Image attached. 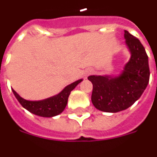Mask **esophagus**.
Here are the masks:
<instances>
[{
    "label": "esophagus",
    "mask_w": 157,
    "mask_h": 157,
    "mask_svg": "<svg viewBox=\"0 0 157 157\" xmlns=\"http://www.w3.org/2000/svg\"><path fill=\"white\" fill-rule=\"evenodd\" d=\"M90 74H91V71H86V73H85V76L86 77V76L88 75H90Z\"/></svg>",
    "instance_id": "obj_1"
}]
</instances>
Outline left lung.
I'll list each match as a JSON object with an SVG mask.
<instances>
[{"instance_id":"left-lung-1","label":"left lung","mask_w":157,"mask_h":157,"mask_svg":"<svg viewBox=\"0 0 157 157\" xmlns=\"http://www.w3.org/2000/svg\"><path fill=\"white\" fill-rule=\"evenodd\" d=\"M126 45L131 58L117 76L90 75L93 83L92 103L104 112L116 113L129 108L145 90L150 80V68L145 49L138 38L125 30Z\"/></svg>"}]
</instances>
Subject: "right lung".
Listing matches in <instances>:
<instances>
[{
	"label": "right lung",
	"instance_id": "1",
	"mask_svg": "<svg viewBox=\"0 0 157 157\" xmlns=\"http://www.w3.org/2000/svg\"><path fill=\"white\" fill-rule=\"evenodd\" d=\"M82 81V79H80L78 81L65 86L59 94L43 99V100H39V101L26 100L20 97L13 89V93L17 99V101L20 103V105L25 109L29 110L30 113L39 116V117H52L63 112L67 105L68 98L71 94V92Z\"/></svg>",
	"mask_w": 157,
	"mask_h": 157
}]
</instances>
